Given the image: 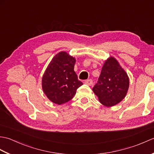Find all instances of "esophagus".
<instances>
[{
	"instance_id": "obj_1",
	"label": "esophagus",
	"mask_w": 154,
	"mask_h": 154,
	"mask_svg": "<svg viewBox=\"0 0 154 154\" xmlns=\"http://www.w3.org/2000/svg\"><path fill=\"white\" fill-rule=\"evenodd\" d=\"M85 84L87 85H91L93 84V81L91 79H87L85 81Z\"/></svg>"
}]
</instances>
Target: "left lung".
<instances>
[{"label": "left lung", "mask_w": 154, "mask_h": 154, "mask_svg": "<svg viewBox=\"0 0 154 154\" xmlns=\"http://www.w3.org/2000/svg\"><path fill=\"white\" fill-rule=\"evenodd\" d=\"M129 85L126 72L115 58L110 56L104 61L99 80L93 91L101 104L110 107L124 99Z\"/></svg>", "instance_id": "left-lung-1"}]
</instances>
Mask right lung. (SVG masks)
I'll list each match as a JSON object with an SVG mask.
<instances>
[{"mask_svg":"<svg viewBox=\"0 0 154 154\" xmlns=\"http://www.w3.org/2000/svg\"><path fill=\"white\" fill-rule=\"evenodd\" d=\"M76 60L66 51H60L52 59L42 77V89L55 104H64L72 99L83 85L74 71Z\"/></svg>","mask_w":154,"mask_h":154,"instance_id":"1","label":"right lung"}]
</instances>
